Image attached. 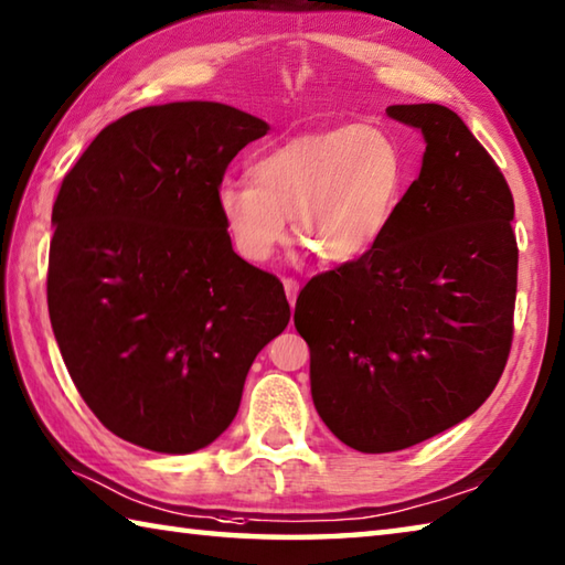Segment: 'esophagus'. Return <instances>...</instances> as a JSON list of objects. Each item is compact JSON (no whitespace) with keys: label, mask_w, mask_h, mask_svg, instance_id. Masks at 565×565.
<instances>
[{"label":"esophagus","mask_w":565,"mask_h":565,"mask_svg":"<svg viewBox=\"0 0 565 565\" xmlns=\"http://www.w3.org/2000/svg\"><path fill=\"white\" fill-rule=\"evenodd\" d=\"M284 291H286V299H289V303L296 306V296H299V281L284 279Z\"/></svg>","instance_id":"esophagus-1"}]
</instances>
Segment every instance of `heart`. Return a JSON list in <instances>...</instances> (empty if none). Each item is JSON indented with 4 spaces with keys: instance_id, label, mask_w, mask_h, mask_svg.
I'll return each mask as SVG.
<instances>
[{
    "instance_id": "1",
    "label": "heart",
    "mask_w": 565,
    "mask_h": 565,
    "mask_svg": "<svg viewBox=\"0 0 565 565\" xmlns=\"http://www.w3.org/2000/svg\"><path fill=\"white\" fill-rule=\"evenodd\" d=\"M249 178L222 180L214 207L232 249L264 264L289 234L328 264H351L385 237L407 188V160L381 126H338L291 138L254 162Z\"/></svg>"
}]
</instances>
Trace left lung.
Wrapping results in <instances>:
<instances>
[{
    "instance_id": "left-lung-1",
    "label": "left lung",
    "mask_w": 565,
    "mask_h": 565,
    "mask_svg": "<svg viewBox=\"0 0 565 565\" xmlns=\"http://www.w3.org/2000/svg\"><path fill=\"white\" fill-rule=\"evenodd\" d=\"M425 138L419 178L385 237L316 276L294 326L326 427L358 452H397L467 419L504 373L519 249L514 198L455 110L387 106Z\"/></svg>"
}]
</instances>
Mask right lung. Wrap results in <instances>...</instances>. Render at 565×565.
Listing matches in <instances>:
<instances>
[{"label": "right lung", "mask_w": 565, "mask_h": 565, "mask_svg": "<svg viewBox=\"0 0 565 565\" xmlns=\"http://www.w3.org/2000/svg\"><path fill=\"white\" fill-rule=\"evenodd\" d=\"M266 132L214 100L148 106L100 130L61 182L51 328L81 397L126 443L212 445L289 323L281 281L234 254L214 207L232 158Z\"/></svg>", "instance_id": "1"}]
</instances>
